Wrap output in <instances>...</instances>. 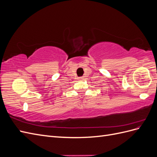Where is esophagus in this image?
Masks as SVG:
<instances>
[{
    "mask_svg": "<svg viewBox=\"0 0 157 157\" xmlns=\"http://www.w3.org/2000/svg\"><path fill=\"white\" fill-rule=\"evenodd\" d=\"M84 79V77H78V80H83Z\"/></svg>",
    "mask_w": 157,
    "mask_h": 157,
    "instance_id": "esophagus-1",
    "label": "esophagus"
}]
</instances>
